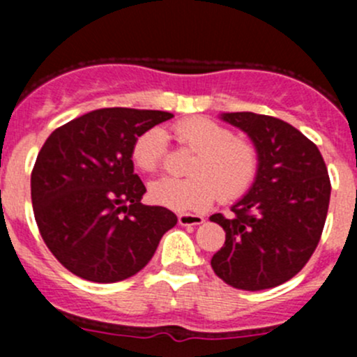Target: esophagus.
<instances>
[{"label":"esophagus","instance_id":"34e87169","mask_svg":"<svg viewBox=\"0 0 357 357\" xmlns=\"http://www.w3.org/2000/svg\"><path fill=\"white\" fill-rule=\"evenodd\" d=\"M178 221L181 226H199L205 221L202 215H195V214H179Z\"/></svg>","mask_w":357,"mask_h":357}]
</instances>
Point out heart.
Wrapping results in <instances>:
<instances>
[{
	"label": "heart",
	"mask_w": 357,
	"mask_h": 357,
	"mask_svg": "<svg viewBox=\"0 0 357 357\" xmlns=\"http://www.w3.org/2000/svg\"><path fill=\"white\" fill-rule=\"evenodd\" d=\"M179 142L195 152L185 179L160 178L150 185V199L178 212L204 211L215 199L233 200L252 185L257 172V150L233 131L205 117L186 119L176 124ZM165 155V135L152 128L132 146V160L146 172L157 171Z\"/></svg>",
	"instance_id": "1"
}]
</instances>
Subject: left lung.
<instances>
[{"instance_id":"left-lung-1","label":"left lung","mask_w":357,"mask_h":357,"mask_svg":"<svg viewBox=\"0 0 357 357\" xmlns=\"http://www.w3.org/2000/svg\"><path fill=\"white\" fill-rule=\"evenodd\" d=\"M219 119L250 138L259 165L231 215H211L226 231L211 266L235 289H273L297 275L318 247L332 192L328 171L318 146L289 122L254 112Z\"/></svg>"}]
</instances>
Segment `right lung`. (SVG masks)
Listing matches in <instances>:
<instances>
[{
  "mask_svg": "<svg viewBox=\"0 0 357 357\" xmlns=\"http://www.w3.org/2000/svg\"><path fill=\"white\" fill-rule=\"evenodd\" d=\"M174 115L162 110L100 109L55 129L36 158L31 197L39 233L79 278L114 283L142 271L174 212L143 205L132 146Z\"/></svg>",
  "mask_w": 357,
  "mask_h": 357,
  "instance_id": "1",
  "label": "right lung"
}]
</instances>
